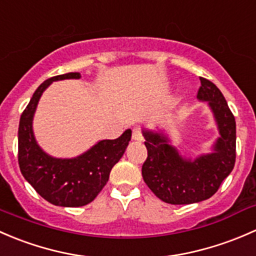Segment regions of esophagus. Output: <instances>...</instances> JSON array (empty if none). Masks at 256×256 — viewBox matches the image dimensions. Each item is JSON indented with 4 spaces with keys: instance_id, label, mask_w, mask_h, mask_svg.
<instances>
[{
    "instance_id": "esophagus-1",
    "label": "esophagus",
    "mask_w": 256,
    "mask_h": 256,
    "mask_svg": "<svg viewBox=\"0 0 256 256\" xmlns=\"http://www.w3.org/2000/svg\"><path fill=\"white\" fill-rule=\"evenodd\" d=\"M134 140H143V134H142V129L139 127L133 128V134H132Z\"/></svg>"
}]
</instances>
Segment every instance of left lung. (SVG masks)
<instances>
[{
    "label": "left lung",
    "instance_id": "obj_1",
    "mask_svg": "<svg viewBox=\"0 0 256 256\" xmlns=\"http://www.w3.org/2000/svg\"><path fill=\"white\" fill-rule=\"evenodd\" d=\"M197 97L207 101L214 114L220 138L214 152L197 159H184L168 146L162 134L144 130L148 158L142 168L144 182L162 201L171 204H190L212 197L236 164V120L220 88L200 78Z\"/></svg>",
    "mask_w": 256,
    "mask_h": 256
}]
</instances>
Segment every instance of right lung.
Masks as SVG:
<instances>
[{
	"label": "right lung",
	"instance_id": "add662e5",
	"mask_svg": "<svg viewBox=\"0 0 256 256\" xmlns=\"http://www.w3.org/2000/svg\"><path fill=\"white\" fill-rule=\"evenodd\" d=\"M78 72H68L44 81L23 110L18 128V164L22 175L44 200L62 207H81L101 192L112 168L124 154L132 138L127 129L120 138L101 140L85 154L74 159L49 156L34 139L32 120L39 98L52 81L80 78Z\"/></svg>",
	"mask_w": 256,
	"mask_h": 256
}]
</instances>
